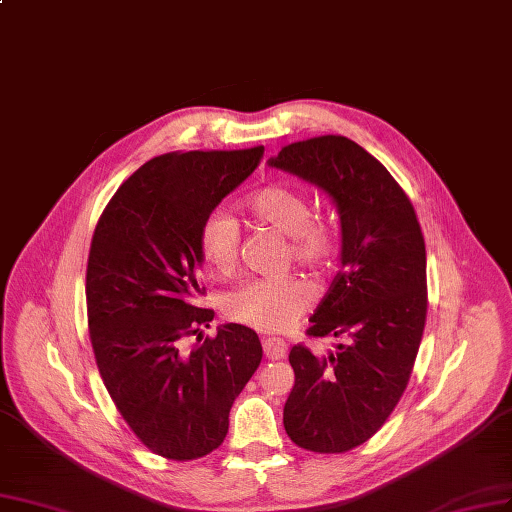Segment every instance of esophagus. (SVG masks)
I'll return each mask as SVG.
<instances>
[{
  "label": "esophagus",
  "instance_id": "1",
  "mask_svg": "<svg viewBox=\"0 0 512 512\" xmlns=\"http://www.w3.org/2000/svg\"><path fill=\"white\" fill-rule=\"evenodd\" d=\"M263 353L268 359H283L287 355V342L280 338H266L263 340Z\"/></svg>",
  "mask_w": 512,
  "mask_h": 512
}]
</instances>
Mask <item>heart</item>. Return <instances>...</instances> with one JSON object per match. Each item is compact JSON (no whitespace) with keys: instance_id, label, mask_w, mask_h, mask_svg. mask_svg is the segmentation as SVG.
<instances>
[{"instance_id":"obj_1","label":"heart","mask_w":512,"mask_h":512,"mask_svg":"<svg viewBox=\"0 0 512 512\" xmlns=\"http://www.w3.org/2000/svg\"><path fill=\"white\" fill-rule=\"evenodd\" d=\"M251 217L287 236V257L302 268H319L334 253V229L312 212L308 195L291 185H270L246 200ZM202 259L221 274L234 272L240 225L223 208L210 210L197 232ZM315 293L298 276L253 278L225 295L227 317L261 332H283L310 308Z\"/></svg>"}]
</instances>
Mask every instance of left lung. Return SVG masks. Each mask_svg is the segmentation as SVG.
Returning a JSON list of instances; mask_svg holds the SVG:
<instances>
[{"label": "left lung", "instance_id": "1", "mask_svg": "<svg viewBox=\"0 0 512 512\" xmlns=\"http://www.w3.org/2000/svg\"><path fill=\"white\" fill-rule=\"evenodd\" d=\"M268 163L321 189L340 217L342 270L308 336L346 342L325 355L293 346L283 423L306 451L344 453L381 430L415 366L427 312L423 234L402 187L349 138L293 142Z\"/></svg>", "mask_w": 512, "mask_h": 512}]
</instances>
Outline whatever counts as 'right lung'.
Here are the masks:
<instances>
[{"instance_id": "right-lung-1", "label": "right lung", "mask_w": 512, "mask_h": 512, "mask_svg": "<svg viewBox=\"0 0 512 512\" xmlns=\"http://www.w3.org/2000/svg\"><path fill=\"white\" fill-rule=\"evenodd\" d=\"M263 146L168 153L146 161L112 195L95 227L87 315L112 402L153 453L204 457L225 440L229 410L261 364L251 327L225 323L197 340L214 312L200 308L206 214L253 174Z\"/></svg>"}]
</instances>
